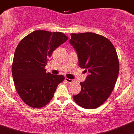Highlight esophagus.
Instances as JSON below:
<instances>
[{
  "mask_svg": "<svg viewBox=\"0 0 134 134\" xmlns=\"http://www.w3.org/2000/svg\"><path fill=\"white\" fill-rule=\"evenodd\" d=\"M65 81L67 82V83H72V82H73V80H71V79H68V78H65Z\"/></svg>",
  "mask_w": 134,
  "mask_h": 134,
  "instance_id": "esophagus-1",
  "label": "esophagus"
}]
</instances>
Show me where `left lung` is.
<instances>
[{"label": "left lung", "mask_w": 134, "mask_h": 134, "mask_svg": "<svg viewBox=\"0 0 134 134\" xmlns=\"http://www.w3.org/2000/svg\"><path fill=\"white\" fill-rule=\"evenodd\" d=\"M69 42L77 53L79 65L89 75L80 82L81 91L72 96L75 102L85 109H96L108 99L119 72L116 51L111 41L93 32L71 33Z\"/></svg>", "instance_id": "8db88e82"}]
</instances>
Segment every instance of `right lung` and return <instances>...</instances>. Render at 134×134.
<instances>
[{
  "mask_svg": "<svg viewBox=\"0 0 134 134\" xmlns=\"http://www.w3.org/2000/svg\"><path fill=\"white\" fill-rule=\"evenodd\" d=\"M68 37L61 32L33 31L19 42L14 55L12 72L17 92L32 108H41L51 101L63 75L44 69L53 52Z\"/></svg>",
  "mask_w": 134,
  "mask_h": 134,
  "instance_id": "right-lung-1",
  "label": "right lung"
}]
</instances>
